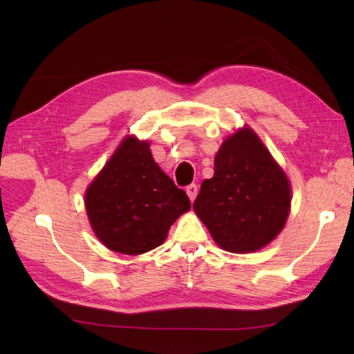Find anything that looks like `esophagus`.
<instances>
[{
	"instance_id": "esophagus-1",
	"label": "esophagus",
	"mask_w": 354,
	"mask_h": 354,
	"mask_svg": "<svg viewBox=\"0 0 354 354\" xmlns=\"http://www.w3.org/2000/svg\"><path fill=\"white\" fill-rule=\"evenodd\" d=\"M185 192H187V194H189L190 201H194V198H196V194H198V185L196 184H190L185 189Z\"/></svg>"
}]
</instances>
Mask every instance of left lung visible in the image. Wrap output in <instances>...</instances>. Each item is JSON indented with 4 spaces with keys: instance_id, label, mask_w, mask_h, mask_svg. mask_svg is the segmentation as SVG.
<instances>
[{
    "instance_id": "8db88e82",
    "label": "left lung",
    "mask_w": 354,
    "mask_h": 354,
    "mask_svg": "<svg viewBox=\"0 0 354 354\" xmlns=\"http://www.w3.org/2000/svg\"><path fill=\"white\" fill-rule=\"evenodd\" d=\"M289 207L288 178L250 127L223 141L214 176L193 202L214 242L236 254L257 251L278 236Z\"/></svg>"
}]
</instances>
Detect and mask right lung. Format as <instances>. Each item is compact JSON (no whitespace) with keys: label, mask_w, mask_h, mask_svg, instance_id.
<instances>
[{"label":"right lung","mask_w":354,"mask_h":354,"mask_svg":"<svg viewBox=\"0 0 354 354\" xmlns=\"http://www.w3.org/2000/svg\"><path fill=\"white\" fill-rule=\"evenodd\" d=\"M95 236L109 250L137 255L160 246L179 216L187 193L158 167L147 141L126 138L85 196Z\"/></svg>","instance_id":"1"}]
</instances>
